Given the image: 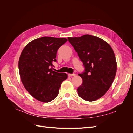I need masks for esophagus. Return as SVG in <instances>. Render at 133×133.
Returning a JSON list of instances; mask_svg holds the SVG:
<instances>
[{
	"label": "esophagus",
	"mask_w": 133,
	"mask_h": 133,
	"mask_svg": "<svg viewBox=\"0 0 133 133\" xmlns=\"http://www.w3.org/2000/svg\"><path fill=\"white\" fill-rule=\"evenodd\" d=\"M68 76H75V74H68Z\"/></svg>",
	"instance_id": "1"
}]
</instances>
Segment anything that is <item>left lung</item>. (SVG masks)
<instances>
[{
  "label": "left lung",
  "mask_w": 133,
  "mask_h": 133,
  "mask_svg": "<svg viewBox=\"0 0 133 133\" xmlns=\"http://www.w3.org/2000/svg\"><path fill=\"white\" fill-rule=\"evenodd\" d=\"M83 62L84 70L79 74L83 83L78 89L83 99L92 102L109 89L116 72V62L111 46L103 39L89 34L68 38Z\"/></svg>",
  "instance_id": "obj_1"
}]
</instances>
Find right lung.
I'll list each match as a JSON object with an SVG mask.
<instances>
[{
	"mask_svg": "<svg viewBox=\"0 0 133 133\" xmlns=\"http://www.w3.org/2000/svg\"><path fill=\"white\" fill-rule=\"evenodd\" d=\"M66 38L49 37L30 42L24 48L19 60L21 80L26 90L42 102H49L59 94L62 83L67 79L66 73L53 70V62L59 48L65 44Z\"/></svg>",
	"mask_w": 133,
	"mask_h": 133,
	"instance_id": "add662e5",
	"label": "right lung"
}]
</instances>
